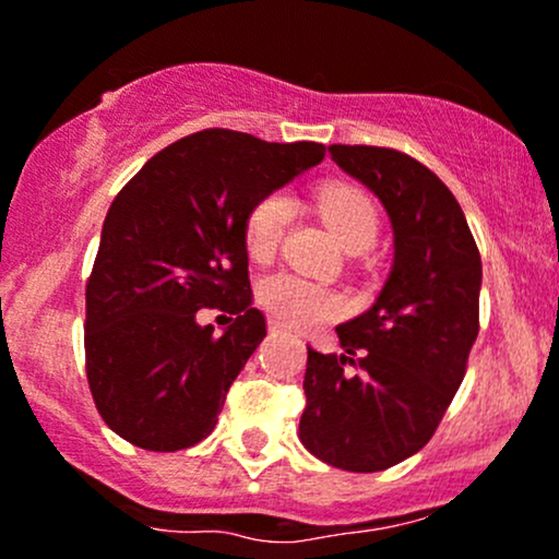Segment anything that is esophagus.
I'll return each instance as SVG.
<instances>
[{"instance_id": "obj_1", "label": "esophagus", "mask_w": 559, "mask_h": 559, "mask_svg": "<svg viewBox=\"0 0 559 559\" xmlns=\"http://www.w3.org/2000/svg\"><path fill=\"white\" fill-rule=\"evenodd\" d=\"M278 332H284V326H281L278 321H270V334H278Z\"/></svg>"}]
</instances>
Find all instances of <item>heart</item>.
<instances>
[{
  "instance_id": "b5f03b06",
  "label": "heart",
  "mask_w": 559,
  "mask_h": 559,
  "mask_svg": "<svg viewBox=\"0 0 559 559\" xmlns=\"http://www.w3.org/2000/svg\"><path fill=\"white\" fill-rule=\"evenodd\" d=\"M321 216L348 251H367L378 240V211L367 195L350 187H324L316 198ZM292 222V198L270 192L246 219V249L254 260H273ZM260 302L278 324L308 329L337 319L345 310L343 297L332 286L295 273H273L260 284Z\"/></svg>"
}]
</instances>
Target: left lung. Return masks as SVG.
Wrapping results in <instances>:
<instances>
[{"label":"left lung","instance_id":"obj_1","mask_svg":"<svg viewBox=\"0 0 559 559\" xmlns=\"http://www.w3.org/2000/svg\"><path fill=\"white\" fill-rule=\"evenodd\" d=\"M393 230V264L367 313L337 326L340 354L308 348L299 442L343 472H383L426 448L479 334L481 260L437 174L385 146H329Z\"/></svg>","mask_w":559,"mask_h":559}]
</instances>
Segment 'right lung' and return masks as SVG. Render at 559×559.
Returning a JSON list of instances; mask_svg holds the SVG:
<instances>
[{
	"label": "right lung",
	"mask_w": 559,
	"mask_h": 559,
	"mask_svg": "<svg viewBox=\"0 0 559 559\" xmlns=\"http://www.w3.org/2000/svg\"><path fill=\"white\" fill-rule=\"evenodd\" d=\"M324 144H273L209 128L157 152L109 205L85 289V364L117 437L176 452L214 431L233 380L267 334L251 308L246 219L324 160ZM201 307L236 316L216 335Z\"/></svg>",
	"instance_id": "add662e5"
}]
</instances>
